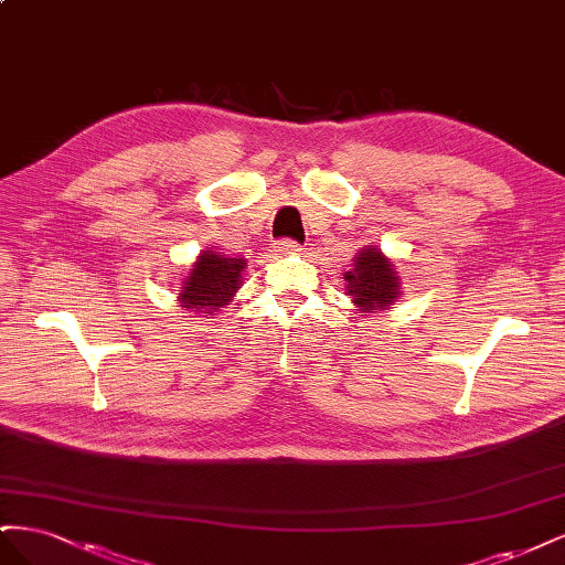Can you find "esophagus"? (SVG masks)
Returning a JSON list of instances; mask_svg holds the SVG:
<instances>
[{"label": "esophagus", "mask_w": 565, "mask_h": 565, "mask_svg": "<svg viewBox=\"0 0 565 565\" xmlns=\"http://www.w3.org/2000/svg\"><path fill=\"white\" fill-rule=\"evenodd\" d=\"M303 247L299 245V243H295V241H280L278 243V252H282V254H299Z\"/></svg>", "instance_id": "esophagus-1"}]
</instances>
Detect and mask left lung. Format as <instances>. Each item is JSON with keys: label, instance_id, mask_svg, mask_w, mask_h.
I'll use <instances>...</instances> for the list:
<instances>
[{"label": "left lung", "instance_id": "1", "mask_svg": "<svg viewBox=\"0 0 565 565\" xmlns=\"http://www.w3.org/2000/svg\"><path fill=\"white\" fill-rule=\"evenodd\" d=\"M347 295L355 311L380 313L393 306L401 295L398 270L377 247L358 249L351 270H347Z\"/></svg>", "mask_w": 565, "mask_h": 565}]
</instances>
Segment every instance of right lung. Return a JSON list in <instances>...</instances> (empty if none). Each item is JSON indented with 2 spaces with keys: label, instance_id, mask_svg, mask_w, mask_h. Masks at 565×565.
<instances>
[{
  "label": "right lung",
  "instance_id": "1",
  "mask_svg": "<svg viewBox=\"0 0 565 565\" xmlns=\"http://www.w3.org/2000/svg\"><path fill=\"white\" fill-rule=\"evenodd\" d=\"M247 262L241 256H226L221 252L204 249L191 273L183 278L179 301L183 309L195 313H216L235 297L243 285V270Z\"/></svg>",
  "mask_w": 565,
  "mask_h": 565
}]
</instances>
